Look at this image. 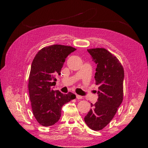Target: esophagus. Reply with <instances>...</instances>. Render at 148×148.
<instances>
[{
  "mask_svg": "<svg viewBox=\"0 0 148 148\" xmlns=\"http://www.w3.org/2000/svg\"><path fill=\"white\" fill-rule=\"evenodd\" d=\"M76 99H82V97L80 96V95H76Z\"/></svg>",
  "mask_w": 148,
  "mask_h": 148,
  "instance_id": "obj_1",
  "label": "esophagus"
}]
</instances>
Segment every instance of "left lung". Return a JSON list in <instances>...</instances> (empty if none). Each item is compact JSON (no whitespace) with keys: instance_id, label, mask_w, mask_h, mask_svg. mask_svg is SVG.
Listing matches in <instances>:
<instances>
[{"instance_id":"1","label":"left lung","mask_w":148,"mask_h":148,"mask_svg":"<svg viewBox=\"0 0 148 148\" xmlns=\"http://www.w3.org/2000/svg\"><path fill=\"white\" fill-rule=\"evenodd\" d=\"M97 64L95 84L99 86L98 101L84 117L87 126L101 131L114 118L123 99L124 69L116 56L104 48L87 49Z\"/></svg>"}]
</instances>
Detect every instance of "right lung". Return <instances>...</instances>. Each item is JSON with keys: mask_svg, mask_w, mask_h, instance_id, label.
<instances>
[{"mask_svg": "<svg viewBox=\"0 0 148 148\" xmlns=\"http://www.w3.org/2000/svg\"><path fill=\"white\" fill-rule=\"evenodd\" d=\"M76 49L64 45L44 47L32 61L29 77V92L32 113L42 126L49 127L59 121L64 104L76 99L69 92L66 95L53 91L57 75L61 71L66 57Z\"/></svg>", "mask_w": 148, "mask_h": 148, "instance_id": "1", "label": "right lung"}]
</instances>
